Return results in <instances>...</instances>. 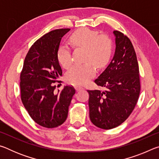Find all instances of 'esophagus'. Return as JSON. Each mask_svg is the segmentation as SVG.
Segmentation results:
<instances>
[{"mask_svg": "<svg viewBox=\"0 0 159 159\" xmlns=\"http://www.w3.org/2000/svg\"><path fill=\"white\" fill-rule=\"evenodd\" d=\"M82 89H83V87H82V86H77V87H76V90L77 91H79V90H82Z\"/></svg>", "mask_w": 159, "mask_h": 159, "instance_id": "obj_1", "label": "esophagus"}]
</instances>
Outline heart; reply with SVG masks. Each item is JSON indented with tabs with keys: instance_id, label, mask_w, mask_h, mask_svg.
Wrapping results in <instances>:
<instances>
[{
	"instance_id": "heart-1",
	"label": "heart",
	"mask_w": 159,
	"mask_h": 159,
	"mask_svg": "<svg viewBox=\"0 0 159 159\" xmlns=\"http://www.w3.org/2000/svg\"><path fill=\"white\" fill-rule=\"evenodd\" d=\"M74 47L85 48V61H91L99 68L103 66L109 59L111 52V42L105 35H98L97 31L88 29H80L75 31L70 38ZM57 58L61 65L69 68L72 64L69 48L63 45L57 51ZM95 68L90 63L74 66L67 72L66 79L69 83L83 85L95 76Z\"/></svg>"
}]
</instances>
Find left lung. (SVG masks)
I'll list each match as a JSON object with an SVG mask.
<instances>
[{"label":"left lung","mask_w":159,"mask_h":159,"mask_svg":"<svg viewBox=\"0 0 159 159\" xmlns=\"http://www.w3.org/2000/svg\"><path fill=\"white\" fill-rule=\"evenodd\" d=\"M115 52L111 62L95 83L103 91L88 90L91 122L102 129L114 128L127 119L140 92L139 66L130 40L114 31Z\"/></svg>","instance_id":"left-lung-1"}]
</instances>
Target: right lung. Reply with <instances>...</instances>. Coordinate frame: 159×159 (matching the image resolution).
I'll return each instance as SVG.
<instances>
[{"label": "right lung", "mask_w": 159, "mask_h": 159, "mask_svg": "<svg viewBox=\"0 0 159 159\" xmlns=\"http://www.w3.org/2000/svg\"><path fill=\"white\" fill-rule=\"evenodd\" d=\"M69 31L56 29L37 40L29 49L21 72V102L32 119L45 128H56L65 121L76 93L72 86L55 91L56 79L62 75L57 51L61 38Z\"/></svg>", "instance_id": "add662e5"}]
</instances>
